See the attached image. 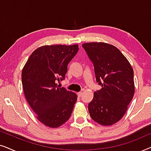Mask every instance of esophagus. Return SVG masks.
<instances>
[{
	"label": "esophagus",
	"mask_w": 151,
	"mask_h": 151,
	"mask_svg": "<svg viewBox=\"0 0 151 151\" xmlns=\"http://www.w3.org/2000/svg\"><path fill=\"white\" fill-rule=\"evenodd\" d=\"M77 95H78V96L79 97V98H80V97L82 96V92H78Z\"/></svg>",
	"instance_id": "34e87169"
}]
</instances>
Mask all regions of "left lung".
Returning <instances> with one entry per match:
<instances>
[{
    "label": "left lung",
    "mask_w": 151,
    "mask_h": 151,
    "mask_svg": "<svg viewBox=\"0 0 151 151\" xmlns=\"http://www.w3.org/2000/svg\"><path fill=\"white\" fill-rule=\"evenodd\" d=\"M82 46L93 64L97 82L102 86L88 104L90 116L101 125H112L124 116L133 98V69L113 45L90 42Z\"/></svg>",
    "instance_id": "8db88e82"
}]
</instances>
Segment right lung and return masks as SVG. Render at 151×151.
<instances>
[{
    "instance_id": "obj_1",
    "label": "right lung",
    "mask_w": 151,
    "mask_h": 151,
    "mask_svg": "<svg viewBox=\"0 0 151 151\" xmlns=\"http://www.w3.org/2000/svg\"><path fill=\"white\" fill-rule=\"evenodd\" d=\"M79 50L78 45H49L36 49L22 71L24 96L37 118L47 127L65 124L73 111L78 96L57 81L65 80L67 65Z\"/></svg>"
}]
</instances>
